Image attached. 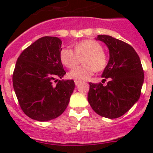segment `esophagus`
<instances>
[{
    "label": "esophagus",
    "mask_w": 153,
    "mask_h": 153,
    "mask_svg": "<svg viewBox=\"0 0 153 153\" xmlns=\"http://www.w3.org/2000/svg\"><path fill=\"white\" fill-rule=\"evenodd\" d=\"M79 82H80V81H79V80H74V84L75 85H79Z\"/></svg>",
    "instance_id": "1"
}]
</instances>
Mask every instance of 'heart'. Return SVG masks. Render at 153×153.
I'll list each match as a JSON object with an SVG mask.
<instances>
[{
	"mask_svg": "<svg viewBox=\"0 0 153 153\" xmlns=\"http://www.w3.org/2000/svg\"><path fill=\"white\" fill-rule=\"evenodd\" d=\"M74 50L66 48L60 51V60L65 67L73 68L84 56L83 66L74 68L68 73L70 79L75 80L88 79L95 71H102L108 64V56L98 42L84 39L75 44Z\"/></svg>",
	"mask_w": 153,
	"mask_h": 153,
	"instance_id": "heart-1",
	"label": "heart"
}]
</instances>
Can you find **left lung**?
<instances>
[{"mask_svg": "<svg viewBox=\"0 0 153 153\" xmlns=\"http://www.w3.org/2000/svg\"><path fill=\"white\" fill-rule=\"evenodd\" d=\"M109 50V60L102 73L106 86L90 82L88 102L94 111L107 118H117L137 102L144 82V70L133 48L107 35H98ZM102 81V82H103Z\"/></svg>", "mask_w": 153, "mask_h": 153, "instance_id": "obj_1", "label": "left lung"}]
</instances>
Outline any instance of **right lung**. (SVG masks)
Masks as SVG:
<instances>
[{"mask_svg":"<svg viewBox=\"0 0 153 153\" xmlns=\"http://www.w3.org/2000/svg\"><path fill=\"white\" fill-rule=\"evenodd\" d=\"M61 45L58 37H41L18 57L13 88L20 108L30 118L50 121L60 116L68 105L74 82L56 79L66 74L60 60Z\"/></svg>","mask_w":153,"mask_h":153,"instance_id":"add662e5","label":"right lung"}]
</instances>
